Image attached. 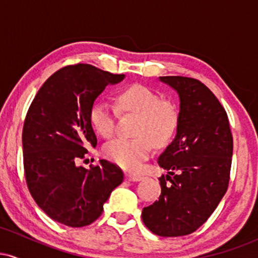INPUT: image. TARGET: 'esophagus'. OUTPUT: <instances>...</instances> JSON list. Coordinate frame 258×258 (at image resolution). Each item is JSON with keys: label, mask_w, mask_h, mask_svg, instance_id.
Here are the masks:
<instances>
[{"label": "esophagus", "mask_w": 258, "mask_h": 258, "mask_svg": "<svg viewBox=\"0 0 258 258\" xmlns=\"http://www.w3.org/2000/svg\"><path fill=\"white\" fill-rule=\"evenodd\" d=\"M142 178H143V177L138 176V174H133V173H127L126 174V179L131 180V182H138V180H141Z\"/></svg>", "instance_id": "34e87169"}]
</instances>
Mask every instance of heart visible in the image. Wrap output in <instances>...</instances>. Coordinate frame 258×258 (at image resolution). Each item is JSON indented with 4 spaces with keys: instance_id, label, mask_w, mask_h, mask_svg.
Segmentation results:
<instances>
[{
    "instance_id": "b5f03b06",
    "label": "heart",
    "mask_w": 258,
    "mask_h": 258,
    "mask_svg": "<svg viewBox=\"0 0 258 258\" xmlns=\"http://www.w3.org/2000/svg\"><path fill=\"white\" fill-rule=\"evenodd\" d=\"M116 103L121 111L137 115L133 138H117L108 143L103 154L108 160L126 170H137L149 156L155 144H164L177 127L173 105L143 85H131L117 92ZM90 122L102 137L115 132V111L108 103L97 102L90 110Z\"/></svg>"
}]
</instances>
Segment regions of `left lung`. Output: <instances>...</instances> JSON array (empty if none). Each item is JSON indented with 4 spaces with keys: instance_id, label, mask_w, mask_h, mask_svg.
Masks as SVG:
<instances>
[{
    "instance_id": "8db88e82",
    "label": "left lung",
    "mask_w": 258,
    "mask_h": 258,
    "mask_svg": "<svg viewBox=\"0 0 258 258\" xmlns=\"http://www.w3.org/2000/svg\"><path fill=\"white\" fill-rule=\"evenodd\" d=\"M179 96L176 137L159 156L168 172L160 177L161 194L144 207L142 220L160 236L195 232L226 194L233 155V136L220 100L199 80L161 76Z\"/></svg>"
}]
</instances>
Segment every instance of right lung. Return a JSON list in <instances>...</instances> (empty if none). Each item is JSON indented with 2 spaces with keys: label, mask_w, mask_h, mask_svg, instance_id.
Returning a JSON list of instances; mask_svg holds the SVG:
<instances>
[{
  "label": "right lung",
  "mask_w": 258,
  "mask_h": 258,
  "mask_svg": "<svg viewBox=\"0 0 258 258\" xmlns=\"http://www.w3.org/2000/svg\"><path fill=\"white\" fill-rule=\"evenodd\" d=\"M123 74L103 72L90 64L68 65L42 85L23 127L25 179L31 197L52 220L68 227H85L102 215L111 191L123 180L117 165L78 166L97 137L90 110L108 85Z\"/></svg>",
  "instance_id": "obj_1"
}]
</instances>
